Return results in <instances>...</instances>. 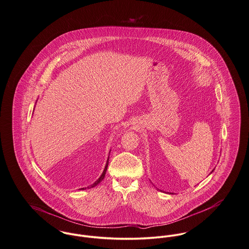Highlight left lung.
<instances>
[{
    "mask_svg": "<svg viewBox=\"0 0 249 249\" xmlns=\"http://www.w3.org/2000/svg\"><path fill=\"white\" fill-rule=\"evenodd\" d=\"M211 173H212V172H211Z\"/></svg>",
    "mask_w": 249,
    "mask_h": 249,
    "instance_id": "obj_1",
    "label": "left lung"
}]
</instances>
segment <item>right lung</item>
I'll return each instance as SVG.
<instances>
[{"mask_svg":"<svg viewBox=\"0 0 249 249\" xmlns=\"http://www.w3.org/2000/svg\"><path fill=\"white\" fill-rule=\"evenodd\" d=\"M108 164H109V159L107 160V163H106V166H105V168H104V171H103V173H102V175L100 176V178L93 183V184H91L89 187H88V188H92V187H94V186H96L98 183H100L102 180H103V178H105V175H106V172H107V168H108ZM81 189H84V188H81Z\"/></svg>","mask_w":249,"mask_h":249,"instance_id":"add662e5","label":"right lung"}]
</instances>
